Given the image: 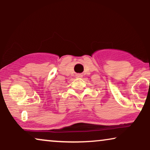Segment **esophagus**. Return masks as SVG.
I'll return each mask as SVG.
<instances>
[{
  "label": "esophagus",
  "instance_id": "esophagus-1",
  "mask_svg": "<svg viewBox=\"0 0 150 150\" xmlns=\"http://www.w3.org/2000/svg\"><path fill=\"white\" fill-rule=\"evenodd\" d=\"M76 77H77V78H78V77H81V75H80V74H77V75H76Z\"/></svg>",
  "mask_w": 150,
  "mask_h": 150
}]
</instances>
